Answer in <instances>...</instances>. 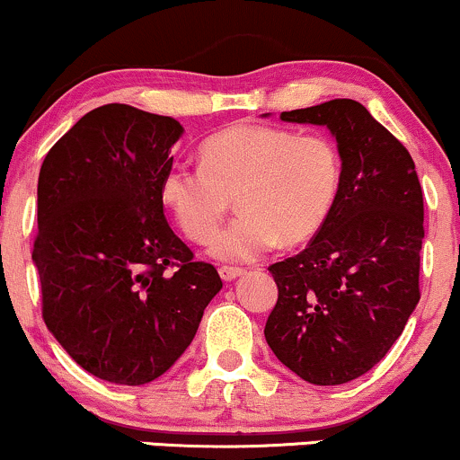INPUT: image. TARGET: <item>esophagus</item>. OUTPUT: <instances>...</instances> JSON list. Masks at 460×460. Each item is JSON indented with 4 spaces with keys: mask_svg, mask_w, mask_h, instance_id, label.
Instances as JSON below:
<instances>
[{
    "mask_svg": "<svg viewBox=\"0 0 460 460\" xmlns=\"http://www.w3.org/2000/svg\"><path fill=\"white\" fill-rule=\"evenodd\" d=\"M243 273H245V269H241V267H230V264H224V267H219L221 279H226V282H232V279H236Z\"/></svg>",
    "mask_w": 460,
    "mask_h": 460,
    "instance_id": "obj_1",
    "label": "esophagus"
}]
</instances>
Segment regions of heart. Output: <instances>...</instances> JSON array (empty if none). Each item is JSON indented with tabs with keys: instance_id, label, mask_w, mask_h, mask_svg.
Segmentation results:
<instances>
[{
	"instance_id": "obj_1",
	"label": "heart",
	"mask_w": 460,
	"mask_h": 460,
	"mask_svg": "<svg viewBox=\"0 0 460 460\" xmlns=\"http://www.w3.org/2000/svg\"><path fill=\"white\" fill-rule=\"evenodd\" d=\"M340 187L336 146L316 133L232 124L199 146V165H167L159 193L187 239L207 243L235 196L242 213L210 243L224 261H253L282 239H310Z\"/></svg>"
}]
</instances>
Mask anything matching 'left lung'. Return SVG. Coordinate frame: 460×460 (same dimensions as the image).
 Segmentation results:
<instances>
[{
	"label": "left lung",
	"mask_w": 460,
	"mask_h": 460,
	"mask_svg": "<svg viewBox=\"0 0 460 460\" xmlns=\"http://www.w3.org/2000/svg\"><path fill=\"white\" fill-rule=\"evenodd\" d=\"M279 118L327 127L342 172L314 239L269 267L278 304L264 338L296 376L340 385L385 358L418 305L422 187L409 150L358 101L333 99Z\"/></svg>",
	"instance_id": "obj_1"
}]
</instances>
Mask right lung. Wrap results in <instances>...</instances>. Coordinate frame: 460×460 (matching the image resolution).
<instances>
[{"label": "right lung", "mask_w": 460, "mask_h": 460, "mask_svg": "<svg viewBox=\"0 0 460 460\" xmlns=\"http://www.w3.org/2000/svg\"><path fill=\"white\" fill-rule=\"evenodd\" d=\"M181 122L122 102L58 139L38 176L42 318L84 370L144 385L174 366L221 290L164 215L159 185Z\"/></svg>", "instance_id": "1"}]
</instances>
